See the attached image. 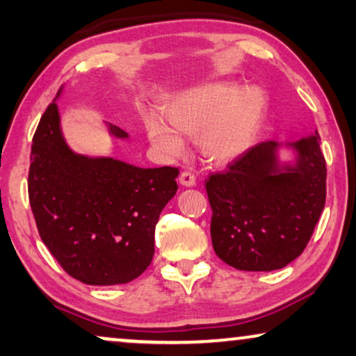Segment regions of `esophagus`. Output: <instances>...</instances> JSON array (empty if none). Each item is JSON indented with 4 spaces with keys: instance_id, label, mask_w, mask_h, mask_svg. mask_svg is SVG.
<instances>
[{
    "instance_id": "esophagus-1",
    "label": "esophagus",
    "mask_w": 356,
    "mask_h": 356,
    "mask_svg": "<svg viewBox=\"0 0 356 356\" xmlns=\"http://www.w3.org/2000/svg\"><path fill=\"white\" fill-rule=\"evenodd\" d=\"M179 183L183 184V186H194L196 184V177L191 172H183L179 175Z\"/></svg>"
}]
</instances>
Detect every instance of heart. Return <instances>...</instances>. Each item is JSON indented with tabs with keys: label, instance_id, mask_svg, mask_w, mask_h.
<instances>
[{
	"label": "heart",
	"instance_id": "b5f03b06",
	"mask_svg": "<svg viewBox=\"0 0 356 356\" xmlns=\"http://www.w3.org/2000/svg\"><path fill=\"white\" fill-rule=\"evenodd\" d=\"M264 106V95L256 87L236 90L235 86L216 84L181 97L165 110V118L177 133L196 139L204 157L223 163L252 144ZM147 133L162 152H181V139L162 121L149 120Z\"/></svg>",
	"mask_w": 356,
	"mask_h": 356
}]
</instances>
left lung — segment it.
Masks as SVG:
<instances>
[{
	"label": "left lung",
	"instance_id": "obj_1",
	"mask_svg": "<svg viewBox=\"0 0 356 356\" xmlns=\"http://www.w3.org/2000/svg\"><path fill=\"white\" fill-rule=\"evenodd\" d=\"M316 133L291 144L293 168L277 167L279 144L252 145L209 175L211 236L216 254L238 270L282 269L305 251L325 204L324 154Z\"/></svg>",
	"mask_w": 356,
	"mask_h": 356
}]
</instances>
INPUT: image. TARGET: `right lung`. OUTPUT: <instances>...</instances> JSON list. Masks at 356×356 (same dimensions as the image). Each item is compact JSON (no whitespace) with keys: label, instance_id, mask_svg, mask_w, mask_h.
<instances>
[{"label":"right lung","instance_id":"right-lung-1","mask_svg":"<svg viewBox=\"0 0 356 356\" xmlns=\"http://www.w3.org/2000/svg\"><path fill=\"white\" fill-rule=\"evenodd\" d=\"M178 173L71 152L50 104L33 134L27 179L38 235L82 284H128L152 262L155 225L177 193Z\"/></svg>","mask_w":356,"mask_h":356}]
</instances>
